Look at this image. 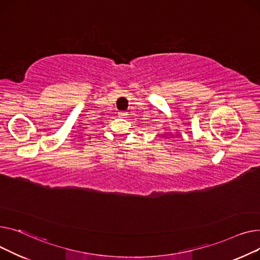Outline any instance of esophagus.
Segmentation results:
<instances>
[{
  "instance_id": "34e87169",
  "label": "esophagus",
  "mask_w": 260,
  "mask_h": 260,
  "mask_svg": "<svg viewBox=\"0 0 260 260\" xmlns=\"http://www.w3.org/2000/svg\"><path fill=\"white\" fill-rule=\"evenodd\" d=\"M128 116V112L126 111H121V112H118V117H121V118H125Z\"/></svg>"
}]
</instances>
